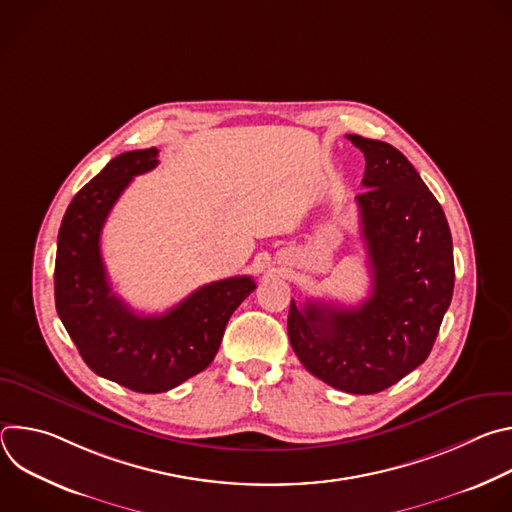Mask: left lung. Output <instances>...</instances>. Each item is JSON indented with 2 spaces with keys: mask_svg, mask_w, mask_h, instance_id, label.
Wrapping results in <instances>:
<instances>
[{
  "mask_svg": "<svg viewBox=\"0 0 512 512\" xmlns=\"http://www.w3.org/2000/svg\"><path fill=\"white\" fill-rule=\"evenodd\" d=\"M364 154L356 196L373 273L358 308L291 300L287 334L304 367L334 389L373 395L429 356L454 294V247L446 214L393 145L346 135Z\"/></svg>",
  "mask_w": 512,
  "mask_h": 512,
  "instance_id": "8db88e82",
  "label": "left lung"
}]
</instances>
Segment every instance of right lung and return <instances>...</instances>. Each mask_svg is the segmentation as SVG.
<instances>
[{
	"label": "right lung",
	"instance_id": "right-lung-1",
	"mask_svg": "<svg viewBox=\"0 0 512 512\" xmlns=\"http://www.w3.org/2000/svg\"><path fill=\"white\" fill-rule=\"evenodd\" d=\"M158 166V150L113 158L68 204L54 265L56 312L89 369L135 393H164L204 371L241 302L249 275L198 287L176 308L141 316L117 298L101 257V231L129 182Z\"/></svg>",
	"mask_w": 512,
	"mask_h": 512
}]
</instances>
